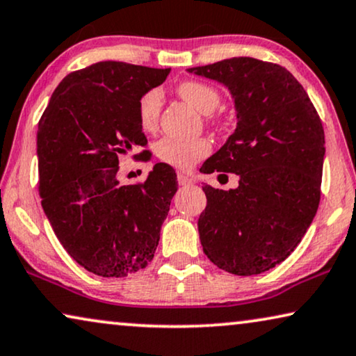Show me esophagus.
Here are the masks:
<instances>
[{
    "mask_svg": "<svg viewBox=\"0 0 356 356\" xmlns=\"http://www.w3.org/2000/svg\"><path fill=\"white\" fill-rule=\"evenodd\" d=\"M195 179L193 177H189L188 173L178 172V184L179 186H188V184H193Z\"/></svg>",
    "mask_w": 356,
    "mask_h": 356,
    "instance_id": "esophagus-1",
    "label": "esophagus"
}]
</instances>
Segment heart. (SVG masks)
I'll return each instance as SVG.
<instances>
[{
    "label": "heart",
    "mask_w": 356,
    "mask_h": 356,
    "mask_svg": "<svg viewBox=\"0 0 356 356\" xmlns=\"http://www.w3.org/2000/svg\"><path fill=\"white\" fill-rule=\"evenodd\" d=\"M179 96L188 101L202 114H210L220 104V92L213 86L202 81L186 80L178 86ZM162 92L159 90H151L143 95L138 104V117L143 130L151 131L157 127L159 115H161ZM156 152L162 162L178 168L193 167L199 159H202L210 152V143L207 140L181 141L177 138H163L157 143Z\"/></svg>",
    "instance_id": "heart-1"
}]
</instances>
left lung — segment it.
<instances>
[{
	"label": "left lung",
	"instance_id": "left-lung-1",
	"mask_svg": "<svg viewBox=\"0 0 356 356\" xmlns=\"http://www.w3.org/2000/svg\"><path fill=\"white\" fill-rule=\"evenodd\" d=\"M188 72L225 85L238 118L233 135L200 168L239 175L236 189L202 186L200 244L221 270L260 275L291 255L315 218L323 123L303 86L277 64L231 58Z\"/></svg>",
	"mask_w": 356,
	"mask_h": 356
}]
</instances>
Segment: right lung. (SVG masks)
Wrapping results in <instances>:
<instances>
[{"mask_svg": "<svg viewBox=\"0 0 356 356\" xmlns=\"http://www.w3.org/2000/svg\"><path fill=\"white\" fill-rule=\"evenodd\" d=\"M168 74L170 69L96 63L67 75L40 118L44 215L72 259L97 276L136 273L156 254L178 189L177 173L156 163L146 181L122 186L117 172L120 154L147 144L138 104Z\"/></svg>", "mask_w": 356, "mask_h": 356, "instance_id": "right-lung-1", "label": "right lung"}]
</instances>
